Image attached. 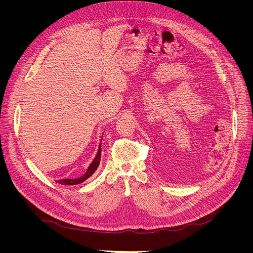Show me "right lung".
Returning a JSON list of instances; mask_svg holds the SVG:
<instances>
[{"instance_id":"obj_1","label":"right lung","mask_w":253,"mask_h":253,"mask_svg":"<svg viewBox=\"0 0 253 253\" xmlns=\"http://www.w3.org/2000/svg\"><path fill=\"white\" fill-rule=\"evenodd\" d=\"M102 141V140H101ZM100 158H101V143L99 144V148H98V152H97V155L94 158L93 162L89 165L88 169L86 170V172L84 173L81 177L78 178H74V179H68V178H64V179H59L56 180V182L61 183V185H68V186H73V185H79V183L85 181L88 177H90L91 175L95 173V171L97 170V168L99 167V164H100Z\"/></svg>"}]
</instances>
